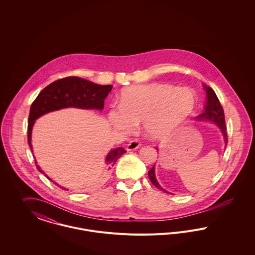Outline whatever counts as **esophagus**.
Masks as SVG:
<instances>
[{"label":"esophagus","instance_id":"obj_1","mask_svg":"<svg viewBox=\"0 0 255 255\" xmlns=\"http://www.w3.org/2000/svg\"><path fill=\"white\" fill-rule=\"evenodd\" d=\"M139 146H140V143H139L138 140H132V141H130V142L127 144V146H126V150H127V151L135 150V149H137Z\"/></svg>","mask_w":255,"mask_h":255}]
</instances>
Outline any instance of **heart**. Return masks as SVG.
Here are the masks:
<instances>
[{
    "mask_svg": "<svg viewBox=\"0 0 255 255\" xmlns=\"http://www.w3.org/2000/svg\"><path fill=\"white\" fill-rule=\"evenodd\" d=\"M197 104L194 91L162 83L132 86L121 95V106L112 108L109 121L117 130L129 133L141 122L146 135L165 138L189 120Z\"/></svg>",
    "mask_w": 255,
    "mask_h": 255,
    "instance_id": "heart-1",
    "label": "heart"
}]
</instances>
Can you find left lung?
I'll return each mask as SVG.
<instances>
[{
	"mask_svg": "<svg viewBox=\"0 0 255 255\" xmlns=\"http://www.w3.org/2000/svg\"><path fill=\"white\" fill-rule=\"evenodd\" d=\"M204 89L206 90V102L205 105L204 111L201 115L196 117L197 122H208L215 124L218 126L221 133L224 136L225 143H228V134H227V130H226V121H225V115H224V110L219 101L218 97L216 96L215 92L208 86L203 85ZM158 150V148H157ZM148 176L151 182L158 187V189L162 190L165 193H169L165 189H163L160 184L158 183L155 175V165L148 171Z\"/></svg>",
	"mask_w": 255,
	"mask_h": 255,
	"instance_id": "left-lung-1",
	"label": "left lung"
}]
</instances>
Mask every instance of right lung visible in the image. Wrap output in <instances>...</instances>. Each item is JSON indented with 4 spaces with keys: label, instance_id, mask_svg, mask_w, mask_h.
Instances as JSON below:
<instances>
[{
    "label": "right lung",
    "instance_id": "obj_1",
    "mask_svg": "<svg viewBox=\"0 0 255 255\" xmlns=\"http://www.w3.org/2000/svg\"><path fill=\"white\" fill-rule=\"evenodd\" d=\"M112 88V85H98L89 80L75 76L62 78L47 86L38 95L36 99L31 104L29 111L27 125V142L31 151L33 152L31 144V133L37 119L49 112L65 108L101 111L104 108V99L109 95ZM124 153H126V151L122 147H118L110 151L105 158V163L108 170L115 165L117 160ZM35 164L38 171L44 174L49 181H51L49 176L45 174V172L37 164L36 159ZM53 182L58 185L56 182ZM58 186L64 190H68L67 188L62 187L60 185Z\"/></svg>",
    "mask_w": 255,
    "mask_h": 255
}]
</instances>
